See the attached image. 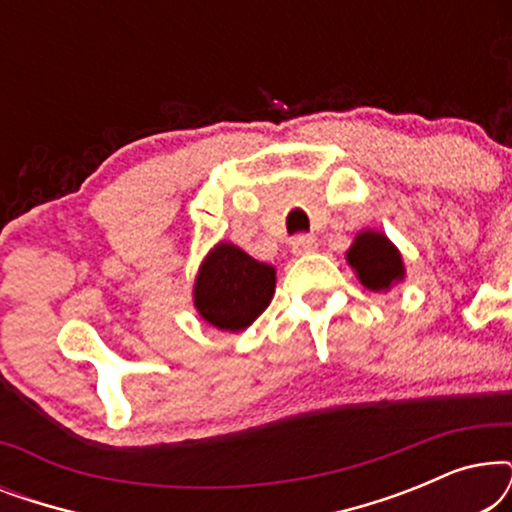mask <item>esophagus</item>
<instances>
[{"label": "esophagus", "mask_w": 512, "mask_h": 512, "mask_svg": "<svg viewBox=\"0 0 512 512\" xmlns=\"http://www.w3.org/2000/svg\"><path fill=\"white\" fill-rule=\"evenodd\" d=\"M291 249L296 256H303V254H310V251L317 249V237L314 235H296L291 240Z\"/></svg>", "instance_id": "obj_1"}]
</instances>
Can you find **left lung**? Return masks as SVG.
Returning <instances> with one entry per match:
<instances>
[{"instance_id":"1","label":"left lung","mask_w":512,"mask_h":512,"mask_svg":"<svg viewBox=\"0 0 512 512\" xmlns=\"http://www.w3.org/2000/svg\"><path fill=\"white\" fill-rule=\"evenodd\" d=\"M347 261L359 275L361 284L370 291H387L391 284L403 279V261L398 249L382 233L363 230L356 235Z\"/></svg>"}]
</instances>
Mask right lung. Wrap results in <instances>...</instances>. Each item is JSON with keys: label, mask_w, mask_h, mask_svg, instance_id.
Wrapping results in <instances>:
<instances>
[{"label": "right lung", "mask_w": 512, "mask_h": 512, "mask_svg": "<svg viewBox=\"0 0 512 512\" xmlns=\"http://www.w3.org/2000/svg\"><path fill=\"white\" fill-rule=\"evenodd\" d=\"M275 268L258 263L235 244L221 242L209 251L195 279V307L221 331H242L270 305Z\"/></svg>", "instance_id": "add662e5"}]
</instances>
